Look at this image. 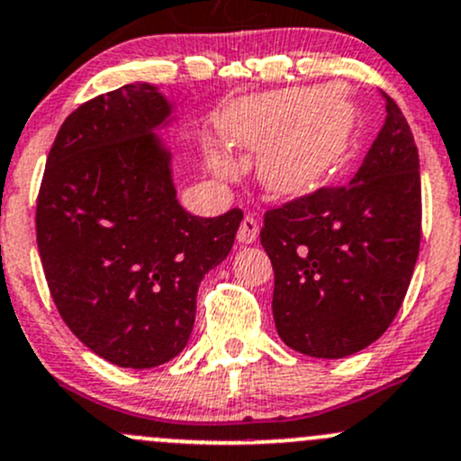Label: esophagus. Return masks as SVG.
<instances>
[{"instance_id": "34e87169", "label": "esophagus", "mask_w": 461, "mask_h": 461, "mask_svg": "<svg viewBox=\"0 0 461 461\" xmlns=\"http://www.w3.org/2000/svg\"><path fill=\"white\" fill-rule=\"evenodd\" d=\"M258 239V221L254 216H245L239 227V242L242 245H249V242H254Z\"/></svg>"}]
</instances>
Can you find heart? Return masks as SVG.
Listing matches in <instances>:
<instances>
[{"instance_id":"heart-1","label":"heart","mask_w":461,"mask_h":461,"mask_svg":"<svg viewBox=\"0 0 461 461\" xmlns=\"http://www.w3.org/2000/svg\"><path fill=\"white\" fill-rule=\"evenodd\" d=\"M357 107L335 85L288 87L231 103L221 113L219 133L236 150H258V176L271 194L297 199L321 188L350 149ZM207 166L230 175L231 166L214 150Z\"/></svg>"}]
</instances>
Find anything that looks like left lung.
Segmentation results:
<instances>
[{
    "label": "left lung",
    "mask_w": 461,
    "mask_h": 461,
    "mask_svg": "<svg viewBox=\"0 0 461 461\" xmlns=\"http://www.w3.org/2000/svg\"><path fill=\"white\" fill-rule=\"evenodd\" d=\"M385 124L348 185H323L265 212L273 320L293 350L343 358L376 341L402 306L422 236L420 161L402 111Z\"/></svg>",
    "instance_id": "left-lung-1"
}]
</instances>
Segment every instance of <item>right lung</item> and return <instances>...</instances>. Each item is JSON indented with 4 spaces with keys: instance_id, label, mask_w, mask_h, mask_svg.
<instances>
[{
    "instance_id": "obj_1",
    "label": "right lung",
    "mask_w": 461,
    "mask_h": 461,
    "mask_svg": "<svg viewBox=\"0 0 461 461\" xmlns=\"http://www.w3.org/2000/svg\"><path fill=\"white\" fill-rule=\"evenodd\" d=\"M170 104L149 83L65 118L37 196V245L60 317L120 367L161 366L188 343L196 291L234 245L242 210L192 216L153 133Z\"/></svg>"
}]
</instances>
